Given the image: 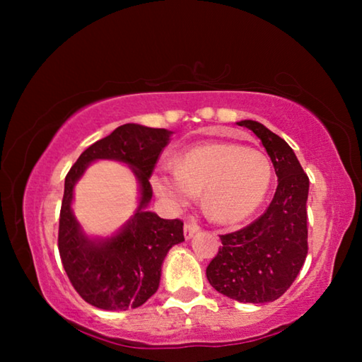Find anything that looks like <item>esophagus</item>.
I'll use <instances>...</instances> for the list:
<instances>
[{
    "label": "esophagus",
    "mask_w": 362,
    "mask_h": 362,
    "mask_svg": "<svg viewBox=\"0 0 362 362\" xmlns=\"http://www.w3.org/2000/svg\"><path fill=\"white\" fill-rule=\"evenodd\" d=\"M196 231H199V225L196 223L194 220H187L185 226H183V236H185L187 240H189Z\"/></svg>",
    "instance_id": "1"
}]
</instances>
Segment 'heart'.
Segmentation results:
<instances>
[{
  "label": "heart",
  "mask_w": 362,
  "mask_h": 362,
  "mask_svg": "<svg viewBox=\"0 0 362 362\" xmlns=\"http://www.w3.org/2000/svg\"><path fill=\"white\" fill-rule=\"evenodd\" d=\"M273 180V166L262 150L240 144H206L175 159L174 169L159 168L151 175L156 194L169 206H187L203 189L209 216L235 223L259 209Z\"/></svg>",
  "instance_id": "obj_1"
}]
</instances>
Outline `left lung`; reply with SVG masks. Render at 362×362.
<instances>
[{"mask_svg":"<svg viewBox=\"0 0 362 362\" xmlns=\"http://www.w3.org/2000/svg\"><path fill=\"white\" fill-rule=\"evenodd\" d=\"M238 124L262 140L278 175V187L259 218L220 235L222 246L207 265L206 276L214 289L238 302H274L296 281L308 254L310 180L286 140L252 119Z\"/></svg>","mask_w":362,"mask_h":362,"instance_id":"1","label":"left lung"}]
</instances>
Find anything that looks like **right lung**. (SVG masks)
Here are the masks:
<instances>
[{
  "label": "right lung",
  "mask_w": 362,
  "mask_h": 362,
  "mask_svg": "<svg viewBox=\"0 0 362 362\" xmlns=\"http://www.w3.org/2000/svg\"><path fill=\"white\" fill-rule=\"evenodd\" d=\"M170 131L122 124L86 148L65 177L59 218V254L71 286L83 300L100 310H129L144 305L158 291L164 257L185 241L180 218L166 220L145 211L153 189L150 177L169 144ZM95 158L129 163L141 183L138 212L108 240H89L71 212L72 187Z\"/></svg>",
  "instance_id": "obj_1"
}]
</instances>
